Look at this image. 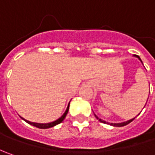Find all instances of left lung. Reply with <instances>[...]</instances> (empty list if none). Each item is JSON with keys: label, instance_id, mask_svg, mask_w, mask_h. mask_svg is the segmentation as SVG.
Here are the masks:
<instances>
[{"label": "left lung", "instance_id": "1", "mask_svg": "<svg viewBox=\"0 0 155 155\" xmlns=\"http://www.w3.org/2000/svg\"><path fill=\"white\" fill-rule=\"evenodd\" d=\"M134 56L136 57V58H139V59L140 60V62L142 63L141 59L140 58V57L137 56V55H134ZM94 115H95V114H94ZM95 116H96V118H97L98 121H100L101 122H103V123H106V122H105V121H104V120H102V119L98 118V116H97V115H95ZM134 118H135V117H134ZM134 118H133V119H130V120H128V121H127V122H121V123H110V125H112V126H115V127H122V126H125V125H127V124H128V123H130V122L134 120Z\"/></svg>", "mask_w": 155, "mask_h": 155}]
</instances>
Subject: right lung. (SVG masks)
I'll return each instance as SVG.
<instances>
[{
  "instance_id": "add662e5",
  "label": "right lung",
  "mask_w": 155,
  "mask_h": 155,
  "mask_svg": "<svg viewBox=\"0 0 155 155\" xmlns=\"http://www.w3.org/2000/svg\"><path fill=\"white\" fill-rule=\"evenodd\" d=\"M69 105L70 104H68V107H67V109L65 110V112L64 113V115H63L60 118H58V120L56 121H54V122H49V123H36V122H29V121H27V120H25V119H23V120H25L27 123H29V124H31V125H33L34 127H36V128H51V127H54L55 125L57 124H59L60 122H62L64 121V119L65 118V116L67 115V113H68V110H69Z\"/></svg>"
}]
</instances>
